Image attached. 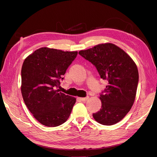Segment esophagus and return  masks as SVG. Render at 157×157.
<instances>
[{"mask_svg": "<svg viewBox=\"0 0 157 157\" xmlns=\"http://www.w3.org/2000/svg\"><path fill=\"white\" fill-rule=\"evenodd\" d=\"M88 98H89V97H86V98H79V99H80V100L82 101H86L88 100Z\"/></svg>", "mask_w": 157, "mask_h": 157, "instance_id": "1", "label": "esophagus"}]
</instances>
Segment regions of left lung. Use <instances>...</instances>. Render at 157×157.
Returning <instances> with one entry per match:
<instances>
[{
    "instance_id": "8db88e82",
    "label": "left lung",
    "mask_w": 157,
    "mask_h": 157,
    "mask_svg": "<svg viewBox=\"0 0 157 157\" xmlns=\"http://www.w3.org/2000/svg\"><path fill=\"white\" fill-rule=\"evenodd\" d=\"M79 54L96 67L101 78L108 82L100 94L101 108L93 114L96 121L111 126L120 121L135 101L139 72L132 59L112 43L96 45Z\"/></svg>"
}]
</instances>
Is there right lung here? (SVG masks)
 <instances>
[{
	"mask_svg": "<svg viewBox=\"0 0 157 157\" xmlns=\"http://www.w3.org/2000/svg\"><path fill=\"white\" fill-rule=\"evenodd\" d=\"M78 51L42 47L25 59L21 70V93L25 104L34 117L45 126L64 124L76 101L59 92L60 79Z\"/></svg>",
	"mask_w": 157,
	"mask_h": 157,
	"instance_id": "1",
	"label": "right lung"
}]
</instances>
